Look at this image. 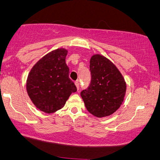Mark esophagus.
<instances>
[{
	"label": "esophagus",
	"mask_w": 160,
	"mask_h": 160,
	"mask_svg": "<svg viewBox=\"0 0 160 160\" xmlns=\"http://www.w3.org/2000/svg\"><path fill=\"white\" fill-rule=\"evenodd\" d=\"M75 84H76V88H77V90H79V88H80V84L79 82H78V81H76V82H75Z\"/></svg>",
	"instance_id": "1"
}]
</instances>
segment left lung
Wrapping results in <instances>:
<instances>
[{
    "label": "left lung",
    "instance_id": "left-lung-1",
    "mask_svg": "<svg viewBox=\"0 0 160 160\" xmlns=\"http://www.w3.org/2000/svg\"><path fill=\"white\" fill-rule=\"evenodd\" d=\"M90 70V85L81 92L87 110L98 118L111 115L123 102L125 81L115 64L101 55L91 57Z\"/></svg>",
    "mask_w": 160,
    "mask_h": 160
}]
</instances>
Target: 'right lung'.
I'll return each mask as SVG.
<instances>
[{
  "instance_id": "1",
  "label": "right lung",
  "mask_w": 160,
  "mask_h": 160,
  "mask_svg": "<svg viewBox=\"0 0 160 160\" xmlns=\"http://www.w3.org/2000/svg\"><path fill=\"white\" fill-rule=\"evenodd\" d=\"M68 50L57 49L41 58L31 69L27 81V93L35 107L52 113L64 106L76 87L69 78L65 62Z\"/></svg>"
}]
</instances>
